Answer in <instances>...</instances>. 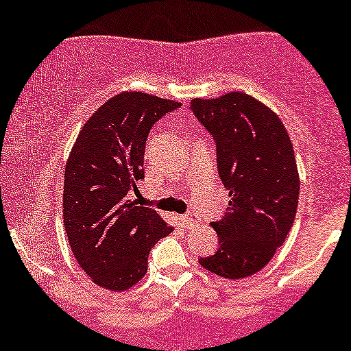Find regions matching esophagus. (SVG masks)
<instances>
[{
  "label": "esophagus",
  "mask_w": 351,
  "mask_h": 351,
  "mask_svg": "<svg viewBox=\"0 0 351 351\" xmlns=\"http://www.w3.org/2000/svg\"><path fill=\"white\" fill-rule=\"evenodd\" d=\"M182 222L185 223V226H188V227L196 226V223L200 222V216L196 213V211H189V213L182 216Z\"/></svg>",
  "instance_id": "1"
}]
</instances>
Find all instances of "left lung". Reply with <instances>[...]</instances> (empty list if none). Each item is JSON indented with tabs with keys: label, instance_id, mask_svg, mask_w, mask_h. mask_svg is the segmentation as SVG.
Here are the masks:
<instances>
[{
	"label": "left lung",
	"instance_id": "left-lung-1",
	"mask_svg": "<svg viewBox=\"0 0 351 351\" xmlns=\"http://www.w3.org/2000/svg\"><path fill=\"white\" fill-rule=\"evenodd\" d=\"M191 112L213 135L217 172L228 206L211 222L219 249L200 266L219 277H250L272 260L294 223L298 205L292 141L278 114L243 91L191 101Z\"/></svg>",
	"mask_w": 351,
	"mask_h": 351
}]
</instances>
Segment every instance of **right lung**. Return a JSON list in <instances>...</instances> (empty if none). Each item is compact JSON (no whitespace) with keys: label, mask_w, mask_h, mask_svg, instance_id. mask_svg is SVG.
<instances>
[{"label":"right lung","mask_w":351,"mask_h":351,"mask_svg":"<svg viewBox=\"0 0 351 351\" xmlns=\"http://www.w3.org/2000/svg\"><path fill=\"white\" fill-rule=\"evenodd\" d=\"M180 106L123 91L91 114L74 141L63 182V226L80 269L101 288L135 286L147 272L154 244L174 230L128 193L145 179L149 130Z\"/></svg>","instance_id":"add662e5"}]
</instances>
